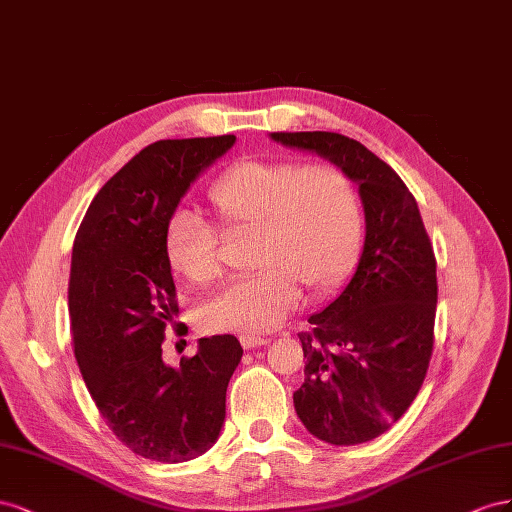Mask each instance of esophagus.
<instances>
[{"label": "esophagus", "mask_w": 512, "mask_h": 512, "mask_svg": "<svg viewBox=\"0 0 512 512\" xmlns=\"http://www.w3.org/2000/svg\"><path fill=\"white\" fill-rule=\"evenodd\" d=\"M240 343H242V347H246V349H253V347L268 345L270 339H268V337H255V334H242Z\"/></svg>", "instance_id": "esophagus-1"}]
</instances>
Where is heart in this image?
I'll return each mask as SVG.
<instances>
[{"mask_svg": "<svg viewBox=\"0 0 512 512\" xmlns=\"http://www.w3.org/2000/svg\"><path fill=\"white\" fill-rule=\"evenodd\" d=\"M210 206L227 236L251 233L246 279L216 291L197 309L206 332H266L296 309L302 287L332 285L356 257L364 216L356 182L330 163L242 160L210 188ZM171 270L197 287L223 274L216 233L193 212H178L165 236Z\"/></svg>", "mask_w": 512, "mask_h": 512, "instance_id": "heart-1", "label": "heart"}]
</instances>
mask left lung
I'll use <instances>...</instances> for the list:
<instances>
[{"instance_id": "obj_1", "label": "left lung", "mask_w": 512, "mask_h": 512, "mask_svg": "<svg viewBox=\"0 0 512 512\" xmlns=\"http://www.w3.org/2000/svg\"><path fill=\"white\" fill-rule=\"evenodd\" d=\"M349 173L364 206L362 255L352 281L300 332L304 384L296 414L317 440L356 446L397 422L425 382L437 304L435 255L418 203L397 171L339 133H272Z\"/></svg>"}]
</instances>
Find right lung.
Listing matches in <instances>:
<instances>
[{
    "instance_id": "1",
    "label": "right lung",
    "mask_w": 512,
    "mask_h": 512,
    "mask_svg": "<svg viewBox=\"0 0 512 512\" xmlns=\"http://www.w3.org/2000/svg\"><path fill=\"white\" fill-rule=\"evenodd\" d=\"M233 143L223 135L148 145L100 188L72 246L68 311L83 382L115 437L160 463L191 461L216 442L242 358L233 334L199 339L180 367L165 364L160 347L178 315L167 225Z\"/></svg>"
}]
</instances>
